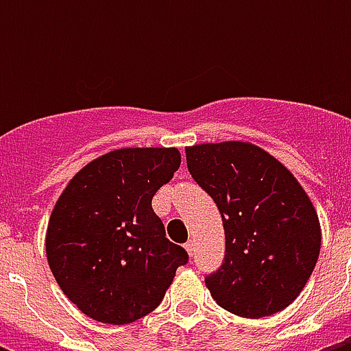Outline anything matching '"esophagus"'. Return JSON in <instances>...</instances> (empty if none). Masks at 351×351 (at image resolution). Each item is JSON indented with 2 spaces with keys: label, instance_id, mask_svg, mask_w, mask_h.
Here are the masks:
<instances>
[{
  "label": "esophagus",
  "instance_id": "esophagus-1",
  "mask_svg": "<svg viewBox=\"0 0 351 351\" xmlns=\"http://www.w3.org/2000/svg\"><path fill=\"white\" fill-rule=\"evenodd\" d=\"M184 247H186V251L187 253H189V255H195V240H189V242H186V245H184Z\"/></svg>",
  "mask_w": 351,
  "mask_h": 351
}]
</instances>
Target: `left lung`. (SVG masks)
Returning <instances> with one entry per match:
<instances>
[{"label":"left lung","mask_w":351,"mask_h":351,"mask_svg":"<svg viewBox=\"0 0 351 351\" xmlns=\"http://www.w3.org/2000/svg\"><path fill=\"white\" fill-rule=\"evenodd\" d=\"M186 158L224 224V262L206 277L211 297L245 319L288 308L321 251V222L299 180L250 142L198 143L186 147Z\"/></svg>","instance_id":"8db88e82"}]
</instances>
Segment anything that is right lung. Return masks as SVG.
Wrapping results in <instances>:
<instances>
[{
  "mask_svg": "<svg viewBox=\"0 0 351 351\" xmlns=\"http://www.w3.org/2000/svg\"><path fill=\"white\" fill-rule=\"evenodd\" d=\"M180 162L176 147L109 151L82 167L58 198L47 226V261L67 299L90 319H142L187 262L151 208Z\"/></svg>",
  "mask_w": 351,
  "mask_h": 351,
  "instance_id": "add662e5",
  "label": "right lung"
}]
</instances>
